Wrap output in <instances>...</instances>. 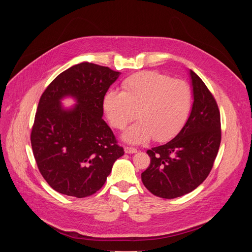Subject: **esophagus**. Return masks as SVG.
Listing matches in <instances>:
<instances>
[{
  "instance_id": "esophagus-1",
  "label": "esophagus",
  "mask_w": 252,
  "mask_h": 252,
  "mask_svg": "<svg viewBox=\"0 0 252 252\" xmlns=\"http://www.w3.org/2000/svg\"><path fill=\"white\" fill-rule=\"evenodd\" d=\"M125 153L126 154H136L137 153V150L134 149V148H125Z\"/></svg>"
}]
</instances>
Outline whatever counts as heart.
<instances>
[{"label":"heart","mask_w":252,"mask_h":252,"mask_svg":"<svg viewBox=\"0 0 252 252\" xmlns=\"http://www.w3.org/2000/svg\"><path fill=\"white\" fill-rule=\"evenodd\" d=\"M123 92L107 91L103 111L111 125L123 129L135 118L139 121L126 129L122 137L131 145H140L155 137L164 141L185 126L191 107V93L182 80L154 70L140 71L123 83Z\"/></svg>","instance_id":"1"}]
</instances>
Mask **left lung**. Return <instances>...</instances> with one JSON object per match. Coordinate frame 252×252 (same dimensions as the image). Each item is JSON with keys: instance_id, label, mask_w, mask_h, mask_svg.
Segmentation results:
<instances>
[{"instance_id": "left-lung-1", "label": "left lung", "mask_w": 252, "mask_h": 252, "mask_svg": "<svg viewBox=\"0 0 252 252\" xmlns=\"http://www.w3.org/2000/svg\"><path fill=\"white\" fill-rule=\"evenodd\" d=\"M192 89L190 115L174 138L149 150L151 164L141 173L145 187L162 198L183 196L209 174L221 140L220 114L202 80L189 69Z\"/></svg>"}]
</instances>
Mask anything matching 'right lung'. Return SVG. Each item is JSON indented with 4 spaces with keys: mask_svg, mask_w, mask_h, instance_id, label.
I'll return each mask as SVG.
<instances>
[{
    "mask_svg": "<svg viewBox=\"0 0 252 252\" xmlns=\"http://www.w3.org/2000/svg\"><path fill=\"white\" fill-rule=\"evenodd\" d=\"M121 73L81 63L60 74L42 94L31 133L39 170L56 191L78 198L104 185L124 149L103 116V97ZM76 103L64 108L61 100Z\"/></svg>",
    "mask_w": 252,
    "mask_h": 252,
    "instance_id": "obj_1",
    "label": "right lung"
}]
</instances>
